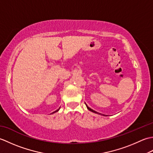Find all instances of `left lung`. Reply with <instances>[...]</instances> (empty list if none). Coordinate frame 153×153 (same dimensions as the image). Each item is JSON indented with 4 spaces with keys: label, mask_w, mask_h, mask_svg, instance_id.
<instances>
[{
    "label": "left lung",
    "mask_w": 153,
    "mask_h": 153,
    "mask_svg": "<svg viewBox=\"0 0 153 153\" xmlns=\"http://www.w3.org/2000/svg\"><path fill=\"white\" fill-rule=\"evenodd\" d=\"M87 106V105H86ZM87 109H88V110H90V111H91V112H95V113H97V114H100V113H99V112H96V111H95V110H93V109H91V108H89V107H88V106H87Z\"/></svg>",
    "instance_id": "obj_1"
}]
</instances>
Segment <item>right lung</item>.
<instances>
[{"label": "right lung", "instance_id": "obj_1", "mask_svg": "<svg viewBox=\"0 0 153 153\" xmlns=\"http://www.w3.org/2000/svg\"><path fill=\"white\" fill-rule=\"evenodd\" d=\"M58 110H59V108H58V110H56V111H54V112H53V113H54V112H58Z\"/></svg>", "mask_w": 153, "mask_h": 153}]
</instances>
